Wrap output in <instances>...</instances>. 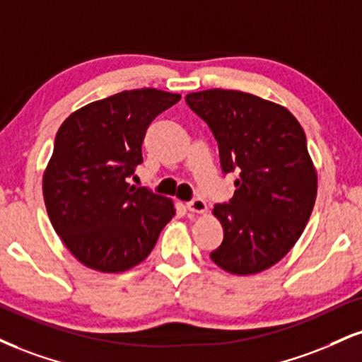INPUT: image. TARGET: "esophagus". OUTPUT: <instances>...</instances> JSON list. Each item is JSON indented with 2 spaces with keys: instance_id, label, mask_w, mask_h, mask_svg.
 Instances as JSON below:
<instances>
[{
  "instance_id": "esophagus-1",
  "label": "esophagus",
  "mask_w": 362,
  "mask_h": 362,
  "mask_svg": "<svg viewBox=\"0 0 362 362\" xmlns=\"http://www.w3.org/2000/svg\"><path fill=\"white\" fill-rule=\"evenodd\" d=\"M187 209H189L190 212H195V214H202V212H206L207 204H206V200H204V199L195 197V199L190 200V202H187Z\"/></svg>"
}]
</instances>
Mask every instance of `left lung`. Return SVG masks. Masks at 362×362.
Masks as SVG:
<instances>
[{"mask_svg": "<svg viewBox=\"0 0 362 362\" xmlns=\"http://www.w3.org/2000/svg\"><path fill=\"white\" fill-rule=\"evenodd\" d=\"M185 103L214 134L223 172L238 173L233 199L214 206L224 239L211 259L233 275L264 272L298 241L315 204L305 133L286 107L241 90H200Z\"/></svg>", "mask_w": 362, "mask_h": 362, "instance_id": "obj_1", "label": "left lung"}]
</instances>
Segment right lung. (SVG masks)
Wrapping results in <instances>:
<instances>
[{"instance_id": "add662e5", "label": "right lung", "mask_w": 362, "mask_h": 362, "mask_svg": "<svg viewBox=\"0 0 362 362\" xmlns=\"http://www.w3.org/2000/svg\"><path fill=\"white\" fill-rule=\"evenodd\" d=\"M178 101L158 89L123 90L72 112L57 132L43 199L55 233L86 267H136L175 216L172 200L128 178L143 162L148 126Z\"/></svg>"}]
</instances>
